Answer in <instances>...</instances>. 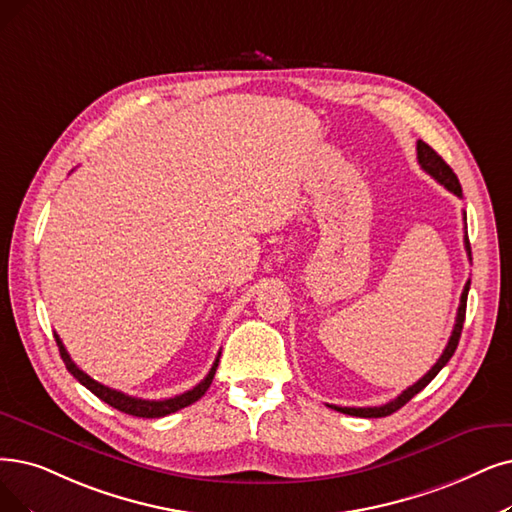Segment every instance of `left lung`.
Here are the masks:
<instances>
[{
  "label": "left lung",
  "instance_id": "8db88e82",
  "mask_svg": "<svg viewBox=\"0 0 512 512\" xmlns=\"http://www.w3.org/2000/svg\"><path fill=\"white\" fill-rule=\"evenodd\" d=\"M416 151H418V163H420V168H422L426 174H431V176L439 182V185H443L449 193H454L456 197H462L460 180H458V176L454 174V170L449 168L447 163L443 161V157H441L435 149L428 147L426 142H422V140H418ZM464 220H466V214H464ZM464 248H466V254H468V258H470V243H468V235H466V233H464ZM468 288H470V281H466L464 290H462L460 306H458V315H456V323H454V332H452V336H449V340H447L445 351L441 353V357L437 359V363L431 367V370H428L416 384H412L410 388H405V391H403L397 399L388 401V403H384V405H376V407H342V405H330L332 410L342 412V414H349V416H357V418H384V416H391L393 412H397L399 407H403L414 395H418V393L422 391V388L443 370L445 363H447L449 359H452V355H454L456 349H458L460 334H462V325H464V317H466Z\"/></svg>",
  "mask_w": 512,
  "mask_h": 512
}]
</instances>
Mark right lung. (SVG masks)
I'll return each instance as SVG.
<instances>
[{"instance_id":"right-lung-1","label":"right lung","mask_w":512,"mask_h":512,"mask_svg":"<svg viewBox=\"0 0 512 512\" xmlns=\"http://www.w3.org/2000/svg\"><path fill=\"white\" fill-rule=\"evenodd\" d=\"M56 338V344H58V351H60V357H63L67 370L73 374V378H77L81 384H84L88 391H92L98 399H102L105 403H109L111 407H115V410L124 412V414H130V416H136V418H161V416H168V414H174L178 410H182V407H187L191 403H195L197 399H201L203 395H206V391L210 388L212 380H214V374H216V367H218V359H220V353L214 361V365L210 367L208 376L203 378L197 386H193L191 391L182 393V395H176V397H170V399H161V401H149V399H138V397H130L126 393L121 391H115V388H109L105 384H100L96 380H92L86 372H81L79 367L73 363V359L69 357L67 349L63 340L58 338V334H54Z\"/></svg>"}]
</instances>
